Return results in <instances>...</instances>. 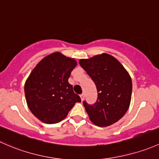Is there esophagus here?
I'll return each instance as SVG.
<instances>
[{"label": "esophagus", "mask_w": 159, "mask_h": 159, "mask_svg": "<svg viewBox=\"0 0 159 159\" xmlns=\"http://www.w3.org/2000/svg\"><path fill=\"white\" fill-rule=\"evenodd\" d=\"M80 98H81V100L83 101V99H84V98H85V94L84 93H82L81 95H80Z\"/></svg>", "instance_id": "obj_1"}]
</instances>
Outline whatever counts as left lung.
<instances>
[{"mask_svg":"<svg viewBox=\"0 0 159 159\" xmlns=\"http://www.w3.org/2000/svg\"><path fill=\"white\" fill-rule=\"evenodd\" d=\"M79 63L97 89L94 104L83 102L91 122L103 127L118 122L127 112L131 102L132 83L129 73L115 57L107 53L81 59Z\"/></svg>","mask_w":159,"mask_h":159,"instance_id":"left-lung-1","label":"left lung"}]
</instances>
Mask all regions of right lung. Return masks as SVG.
<instances>
[{
    "label": "right lung",
    "mask_w": 159,
    "mask_h": 159,
    "mask_svg": "<svg viewBox=\"0 0 159 159\" xmlns=\"http://www.w3.org/2000/svg\"><path fill=\"white\" fill-rule=\"evenodd\" d=\"M76 61L59 52L40 60L24 85L27 106L41 122L54 124L64 119L81 99L68 82Z\"/></svg>",
    "instance_id": "obj_1"
}]
</instances>
